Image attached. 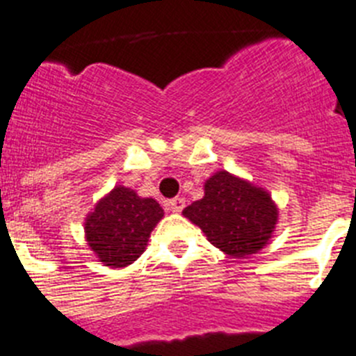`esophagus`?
I'll use <instances>...</instances> for the list:
<instances>
[{"instance_id": "esophagus-1", "label": "esophagus", "mask_w": 356, "mask_h": 356, "mask_svg": "<svg viewBox=\"0 0 356 356\" xmlns=\"http://www.w3.org/2000/svg\"><path fill=\"white\" fill-rule=\"evenodd\" d=\"M186 202L184 198H172V200H168V211H172V213H181L182 209H184Z\"/></svg>"}]
</instances>
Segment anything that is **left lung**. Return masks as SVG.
Returning a JSON list of instances; mask_svg holds the SVG:
<instances>
[{
  "mask_svg": "<svg viewBox=\"0 0 356 356\" xmlns=\"http://www.w3.org/2000/svg\"><path fill=\"white\" fill-rule=\"evenodd\" d=\"M182 214L232 259L257 254L278 223V206L270 191L227 170L214 172L204 182V197Z\"/></svg>",
  "mask_w": 356,
  "mask_h": 356,
  "instance_id": "1",
  "label": "left lung"
}]
</instances>
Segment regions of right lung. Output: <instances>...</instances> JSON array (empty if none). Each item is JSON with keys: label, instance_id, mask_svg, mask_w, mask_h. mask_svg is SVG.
<instances>
[{"label": "right lung", "instance_id": "1", "mask_svg": "<svg viewBox=\"0 0 356 356\" xmlns=\"http://www.w3.org/2000/svg\"><path fill=\"white\" fill-rule=\"evenodd\" d=\"M165 216L154 198L115 186L85 218V239L99 262L126 268L145 252L150 232Z\"/></svg>", "mask_w": 356, "mask_h": 356}]
</instances>
